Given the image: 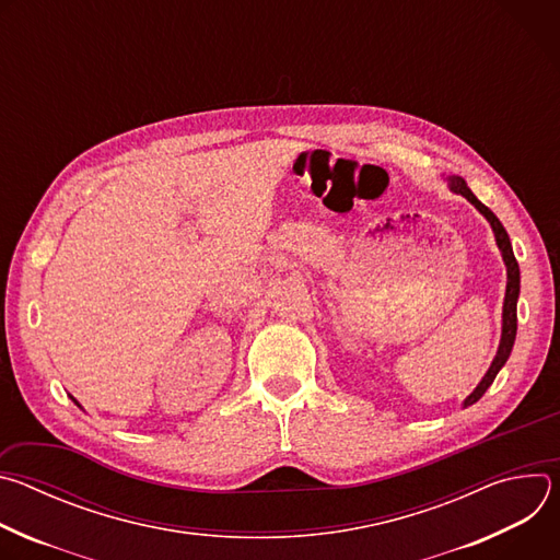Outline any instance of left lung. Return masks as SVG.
<instances>
[{
  "label": "left lung",
  "mask_w": 560,
  "mask_h": 560,
  "mask_svg": "<svg viewBox=\"0 0 560 560\" xmlns=\"http://www.w3.org/2000/svg\"><path fill=\"white\" fill-rule=\"evenodd\" d=\"M447 186H450L452 192L463 195L478 212H481L490 221V225L494 230V236H497V246H499V250L503 255V261H505V268H508V290H505V301H503V332H501L499 352H497L490 370L481 378V383H478L476 389L463 401V408H467V406H474L478 398H481L488 392V387L494 383L499 370L505 365V361L510 359V352L514 348V339H516V301H518V292H521V270H518V261H516V257L512 253L510 236H508L503 223L499 221V217L486 203H481V201L474 197V192L467 188L465 179L447 177Z\"/></svg>",
  "instance_id": "1"
}]
</instances>
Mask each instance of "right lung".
Masks as SVG:
<instances>
[{
  "instance_id": "obj_1",
  "label": "right lung",
  "mask_w": 560,
  "mask_h": 560,
  "mask_svg": "<svg viewBox=\"0 0 560 560\" xmlns=\"http://www.w3.org/2000/svg\"><path fill=\"white\" fill-rule=\"evenodd\" d=\"M70 398H72V396H70ZM72 401H74V398H72ZM74 404H77V401H74ZM77 406H79V404H77Z\"/></svg>"
}]
</instances>
